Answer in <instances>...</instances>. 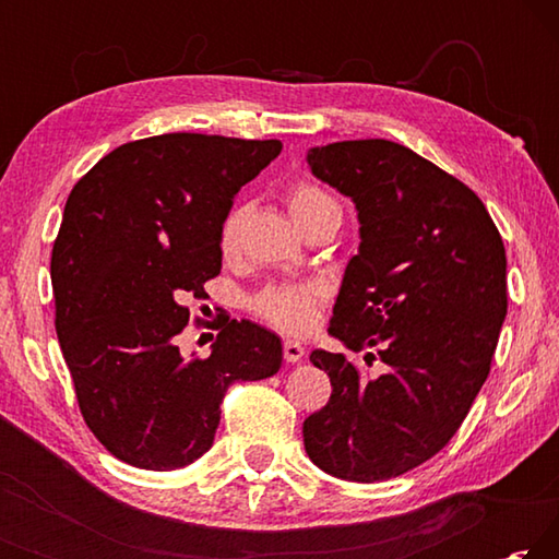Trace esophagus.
<instances>
[{"instance_id":"obj_1","label":"esophagus","mask_w":559,"mask_h":559,"mask_svg":"<svg viewBox=\"0 0 559 559\" xmlns=\"http://www.w3.org/2000/svg\"><path fill=\"white\" fill-rule=\"evenodd\" d=\"M302 357H306V347L296 343V340H286V343H283V359H286V362H300Z\"/></svg>"}]
</instances>
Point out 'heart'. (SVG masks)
Returning a JSON list of instances; mask_svg holds the SVG:
<instances>
[{"instance_id":"1","label":"heart","mask_w":559,"mask_h":559,"mask_svg":"<svg viewBox=\"0 0 559 559\" xmlns=\"http://www.w3.org/2000/svg\"><path fill=\"white\" fill-rule=\"evenodd\" d=\"M288 210L296 224L313 219L318 214L335 212L340 214V204L330 192L316 182L300 179V182L290 185L286 192ZM246 206L234 204L229 212L222 216L219 224V249L222 253H231L239 243L241 224H243ZM318 300L320 290L316 286H271L263 288L257 298L251 300L253 313L261 320H266L273 328L283 330V333H308L318 320Z\"/></svg>"}]
</instances>
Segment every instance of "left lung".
<instances>
[{
	"mask_svg": "<svg viewBox=\"0 0 559 559\" xmlns=\"http://www.w3.org/2000/svg\"><path fill=\"white\" fill-rule=\"evenodd\" d=\"M308 165L353 197L362 236L330 335L386 372L370 380L313 349L333 394L302 441L330 476L377 484L437 456L466 419L506 318V246L478 194L409 147L343 140L310 150Z\"/></svg>",
	"mask_w": 559,
	"mask_h": 559,
	"instance_id": "left-lung-1",
	"label": "left lung"
}]
</instances>
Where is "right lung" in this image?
Instances as JSON below:
<instances>
[{"label":"right lung","instance_id":"obj_1","mask_svg":"<svg viewBox=\"0 0 559 559\" xmlns=\"http://www.w3.org/2000/svg\"><path fill=\"white\" fill-rule=\"evenodd\" d=\"M281 147L202 132L132 140L66 200L51 251L56 335L83 421L130 466L197 461L226 390L278 372V335L249 320L224 318L210 357H182L179 335L185 302L222 271V216Z\"/></svg>","mask_w":559,"mask_h":559}]
</instances>
